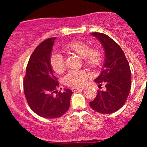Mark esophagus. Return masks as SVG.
<instances>
[{
  "label": "esophagus",
  "instance_id": "34e87169",
  "mask_svg": "<svg viewBox=\"0 0 147 147\" xmlns=\"http://www.w3.org/2000/svg\"><path fill=\"white\" fill-rule=\"evenodd\" d=\"M84 89V87H79V88H77V87H75V88H72V91H77V90H83Z\"/></svg>",
  "mask_w": 147,
  "mask_h": 147
}]
</instances>
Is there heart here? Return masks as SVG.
<instances>
[{"mask_svg":"<svg viewBox=\"0 0 147 147\" xmlns=\"http://www.w3.org/2000/svg\"><path fill=\"white\" fill-rule=\"evenodd\" d=\"M63 50L68 54H75L83 59L85 65L91 69L99 68L103 61L102 52L97 48H90L86 42L70 41L63 46ZM50 66L57 74L63 73L65 70L63 57L59 54H52L50 58ZM85 70H73L64 77V82L68 86L79 87L84 85L88 78Z\"/></svg>","mask_w":147,"mask_h":147,"instance_id":"obj_1","label":"heart"}]
</instances>
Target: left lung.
I'll use <instances>...</instances> for the list:
<instances>
[{
    "instance_id": "1",
    "label": "left lung",
    "mask_w": 147,
    "mask_h": 147,
    "mask_svg": "<svg viewBox=\"0 0 147 147\" xmlns=\"http://www.w3.org/2000/svg\"><path fill=\"white\" fill-rule=\"evenodd\" d=\"M100 41L105 50V63L96 83L105 84L106 90H97L90 106L102 114L115 112L125 104L131 90V73L124 52L111 37L103 33H91Z\"/></svg>"
}]
</instances>
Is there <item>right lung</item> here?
Instances as JSON below:
<instances>
[{"instance_id": "obj_1", "label": "right lung", "mask_w": 147, "mask_h": 147, "mask_svg": "<svg viewBox=\"0 0 147 147\" xmlns=\"http://www.w3.org/2000/svg\"><path fill=\"white\" fill-rule=\"evenodd\" d=\"M55 38H48L36 47L27 65L23 80L25 96L30 109L38 115L50 119L61 117L68 110L72 94L70 89H64L63 92L57 91L59 83L50 64Z\"/></svg>"}]
</instances>
